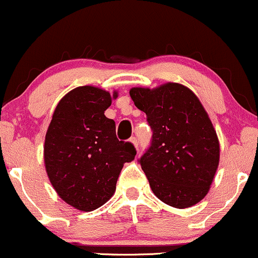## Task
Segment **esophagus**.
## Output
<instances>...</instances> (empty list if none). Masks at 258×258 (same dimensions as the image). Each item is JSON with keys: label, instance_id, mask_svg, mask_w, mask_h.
Here are the masks:
<instances>
[{"label": "esophagus", "instance_id": "1", "mask_svg": "<svg viewBox=\"0 0 258 258\" xmlns=\"http://www.w3.org/2000/svg\"><path fill=\"white\" fill-rule=\"evenodd\" d=\"M130 143H132L133 144V145H134V148L135 149H137V150H138V149H139V146H138V141H137V138H135V137H133V138H130Z\"/></svg>", "mask_w": 258, "mask_h": 258}]
</instances>
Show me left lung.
<instances>
[{
  "mask_svg": "<svg viewBox=\"0 0 258 258\" xmlns=\"http://www.w3.org/2000/svg\"><path fill=\"white\" fill-rule=\"evenodd\" d=\"M129 93L154 132L140 159L152 192L173 208L196 206L209 192L220 159L217 132L203 104L177 82L133 87Z\"/></svg>",
  "mask_w": 258,
  "mask_h": 258,
  "instance_id": "left-lung-1",
  "label": "left lung"
}]
</instances>
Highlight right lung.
I'll return each instance as SVG.
<instances>
[{
	"instance_id": "right-lung-1",
	"label": "right lung",
	"mask_w": 258,
	"mask_h": 258,
	"mask_svg": "<svg viewBox=\"0 0 258 258\" xmlns=\"http://www.w3.org/2000/svg\"><path fill=\"white\" fill-rule=\"evenodd\" d=\"M117 98L96 86H80L60 99L44 143L49 181L69 206L92 212L112 198L124 163L137 151L119 141L104 110Z\"/></svg>"
}]
</instances>
